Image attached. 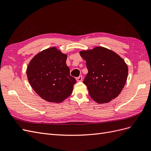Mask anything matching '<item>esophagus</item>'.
Instances as JSON below:
<instances>
[{
	"label": "esophagus",
	"instance_id": "obj_1",
	"mask_svg": "<svg viewBox=\"0 0 151 151\" xmlns=\"http://www.w3.org/2000/svg\"><path fill=\"white\" fill-rule=\"evenodd\" d=\"M76 80L77 82H81L82 81H83V76H79V77H76Z\"/></svg>",
	"mask_w": 151,
	"mask_h": 151
}]
</instances>
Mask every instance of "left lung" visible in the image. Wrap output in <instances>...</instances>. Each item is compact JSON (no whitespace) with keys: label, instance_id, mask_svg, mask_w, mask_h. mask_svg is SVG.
Listing matches in <instances>:
<instances>
[{"label":"left lung","instance_id":"obj_1","mask_svg":"<svg viewBox=\"0 0 151 151\" xmlns=\"http://www.w3.org/2000/svg\"><path fill=\"white\" fill-rule=\"evenodd\" d=\"M88 70L84 80L90 96L98 103H108L120 94L128 76V67L116 53L103 47L82 51Z\"/></svg>","mask_w":151,"mask_h":151}]
</instances>
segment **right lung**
Wrapping results in <instances>:
<instances>
[{"instance_id":"add662e5","label":"right lung","mask_w":151,"mask_h":151,"mask_svg":"<svg viewBox=\"0 0 151 151\" xmlns=\"http://www.w3.org/2000/svg\"><path fill=\"white\" fill-rule=\"evenodd\" d=\"M66 60V55L52 47L36 55L27 68L32 88L48 102L60 103L72 93L76 80L70 75Z\"/></svg>"}]
</instances>
